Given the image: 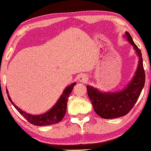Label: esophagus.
<instances>
[{
    "mask_svg": "<svg viewBox=\"0 0 151 151\" xmlns=\"http://www.w3.org/2000/svg\"><path fill=\"white\" fill-rule=\"evenodd\" d=\"M88 76H87V75H86V74H81V75L79 76L78 77V80L79 81H81V82H86L87 81H88Z\"/></svg>",
    "mask_w": 151,
    "mask_h": 151,
    "instance_id": "34e87169",
    "label": "esophagus"
}]
</instances>
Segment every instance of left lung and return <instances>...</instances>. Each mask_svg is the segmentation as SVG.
Wrapping results in <instances>:
<instances>
[{"label": "left lung", "instance_id": "obj_1", "mask_svg": "<svg viewBox=\"0 0 151 151\" xmlns=\"http://www.w3.org/2000/svg\"><path fill=\"white\" fill-rule=\"evenodd\" d=\"M126 36L134 46L139 55V66L135 76L127 88L117 93H101L93 87L87 86V91L93 109L99 116L104 119H114L127 114L135 105L144 87L146 74L143 65L141 50L137 47L129 32Z\"/></svg>", "mask_w": 151, "mask_h": 151}]
</instances>
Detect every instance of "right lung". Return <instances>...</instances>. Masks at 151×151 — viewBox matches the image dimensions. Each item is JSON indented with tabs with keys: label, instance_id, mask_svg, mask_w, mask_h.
I'll return each mask as SVG.
<instances>
[{
	"label": "right lung",
	"instance_id": "add662e5",
	"mask_svg": "<svg viewBox=\"0 0 151 151\" xmlns=\"http://www.w3.org/2000/svg\"><path fill=\"white\" fill-rule=\"evenodd\" d=\"M76 84V83H73L70 86L67 87L65 88L64 91H63V94L61 95V97L58 100V101L56 102V104L53 107L52 109L47 113L41 115H32L29 114H27L25 111L21 110L19 108H18L17 106L14 104L10 99V96H9L8 90H6V93L8 94V97L9 100L11 102V103L13 104L15 108L19 111L20 114H22L24 118L27 120L32 124L35 126H47L54 124H56L60 122L62 120V119L64 117L65 111H66L67 109V102H68V97L70 95V93L73 89V87Z\"/></svg>",
	"mask_w": 151,
	"mask_h": 151
}]
</instances>
